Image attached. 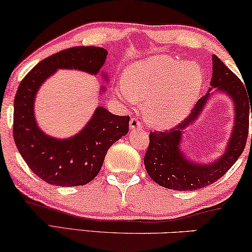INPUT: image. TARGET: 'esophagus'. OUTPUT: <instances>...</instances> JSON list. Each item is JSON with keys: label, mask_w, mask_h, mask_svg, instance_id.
<instances>
[{"label": "esophagus", "mask_w": 252, "mask_h": 252, "mask_svg": "<svg viewBox=\"0 0 252 252\" xmlns=\"http://www.w3.org/2000/svg\"><path fill=\"white\" fill-rule=\"evenodd\" d=\"M129 126H130V128H132V129H137V128H142L143 124L139 118H135V117H133V118L130 119V122H129Z\"/></svg>", "instance_id": "34e87169"}]
</instances>
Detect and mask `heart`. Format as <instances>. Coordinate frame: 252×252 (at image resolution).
Instances as JSON below:
<instances>
[{
  "label": "heart",
  "instance_id": "obj_1",
  "mask_svg": "<svg viewBox=\"0 0 252 252\" xmlns=\"http://www.w3.org/2000/svg\"><path fill=\"white\" fill-rule=\"evenodd\" d=\"M202 82V71L196 63L156 55L130 64L116 91L129 103H147L150 125L168 127L187 116Z\"/></svg>",
  "mask_w": 252,
  "mask_h": 252
}]
</instances>
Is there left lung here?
<instances>
[{
  "mask_svg": "<svg viewBox=\"0 0 252 252\" xmlns=\"http://www.w3.org/2000/svg\"><path fill=\"white\" fill-rule=\"evenodd\" d=\"M212 61L211 86L228 93L235 104V125L228 147L221 158L210 165L191 163L179 150L182 130L197 118L210 96L208 93L198 99L190 115L177 126L163 132L154 130L149 133V146L144 155V166L150 178L161 187L189 191L212 185L233 166L246 147L249 135L250 113L252 116V97L243 82L216 55H213Z\"/></svg>",
  "mask_w": 252,
  "mask_h": 252,
  "instance_id": "1",
  "label": "left lung"
}]
</instances>
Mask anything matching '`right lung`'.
Listing matches in <instances>:
<instances>
[{
    "instance_id": "right-lung-1",
    "label": "right lung",
    "mask_w": 252,
    "mask_h": 252,
    "mask_svg": "<svg viewBox=\"0 0 252 252\" xmlns=\"http://www.w3.org/2000/svg\"><path fill=\"white\" fill-rule=\"evenodd\" d=\"M108 51L73 47L35 65L20 82L13 106V139L29 167L47 184L74 187L91 182L101 170L109 148L128 133L129 117L99 106L84 129L67 140L47 136L36 126L33 103L40 85L57 68H78L96 74Z\"/></svg>"
}]
</instances>
